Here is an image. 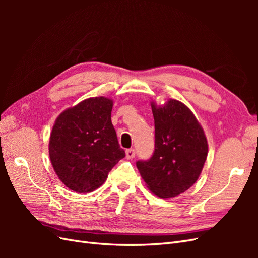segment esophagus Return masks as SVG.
Returning a JSON list of instances; mask_svg holds the SVG:
<instances>
[{"mask_svg":"<svg viewBox=\"0 0 258 258\" xmlns=\"http://www.w3.org/2000/svg\"><path fill=\"white\" fill-rule=\"evenodd\" d=\"M136 156V151L134 148H129V150L126 151V157L127 159H132Z\"/></svg>","mask_w":258,"mask_h":258,"instance_id":"esophagus-1","label":"esophagus"}]
</instances>
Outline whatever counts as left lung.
I'll return each instance as SVG.
<instances>
[{
  "mask_svg": "<svg viewBox=\"0 0 258 258\" xmlns=\"http://www.w3.org/2000/svg\"><path fill=\"white\" fill-rule=\"evenodd\" d=\"M155 150L147 160H138L140 174L161 198L183 194L197 181L208 156V143L191 111L177 100L162 107L152 104Z\"/></svg>",
  "mask_w": 258,
  "mask_h": 258,
  "instance_id": "left-lung-1",
  "label": "left lung"
}]
</instances>
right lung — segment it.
<instances>
[{
    "label": "right lung",
    "instance_id": "obj_1",
    "mask_svg": "<svg viewBox=\"0 0 258 258\" xmlns=\"http://www.w3.org/2000/svg\"><path fill=\"white\" fill-rule=\"evenodd\" d=\"M112 100H84L54 122L49 157L58 177L76 192H91L102 185L126 154L111 120Z\"/></svg>",
    "mask_w": 258,
    "mask_h": 258
}]
</instances>
